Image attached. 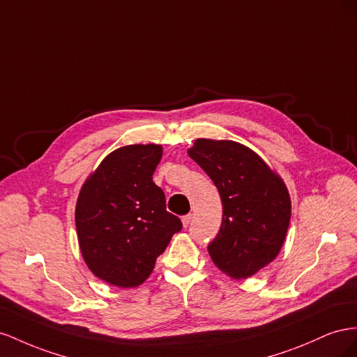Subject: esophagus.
Returning a JSON list of instances; mask_svg holds the SVG:
<instances>
[{"mask_svg":"<svg viewBox=\"0 0 357 357\" xmlns=\"http://www.w3.org/2000/svg\"><path fill=\"white\" fill-rule=\"evenodd\" d=\"M191 213H187V215H184L182 217V226H184L185 229L190 226V222H191Z\"/></svg>","mask_w":357,"mask_h":357,"instance_id":"34e87169","label":"esophagus"}]
</instances>
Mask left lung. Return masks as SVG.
Segmentation results:
<instances>
[{"label":"left lung","instance_id":"8db88e82","mask_svg":"<svg viewBox=\"0 0 357 357\" xmlns=\"http://www.w3.org/2000/svg\"><path fill=\"white\" fill-rule=\"evenodd\" d=\"M188 155L206 172L222 202V222L208 251L235 280L269 264L286 241L291 202L286 184L256 152L233 140L197 139Z\"/></svg>","mask_w":357,"mask_h":357}]
</instances>
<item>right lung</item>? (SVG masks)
I'll list each match as a JSON object with an SVG mask.
<instances>
[{
    "mask_svg": "<svg viewBox=\"0 0 357 357\" xmlns=\"http://www.w3.org/2000/svg\"><path fill=\"white\" fill-rule=\"evenodd\" d=\"M161 155L154 144L118 148L80 188L75 213L80 252L96 277L116 287L145 282L182 229L152 181Z\"/></svg>",
    "mask_w": 357,
    "mask_h": 357,
    "instance_id": "right-lung-1",
    "label": "right lung"
}]
</instances>
